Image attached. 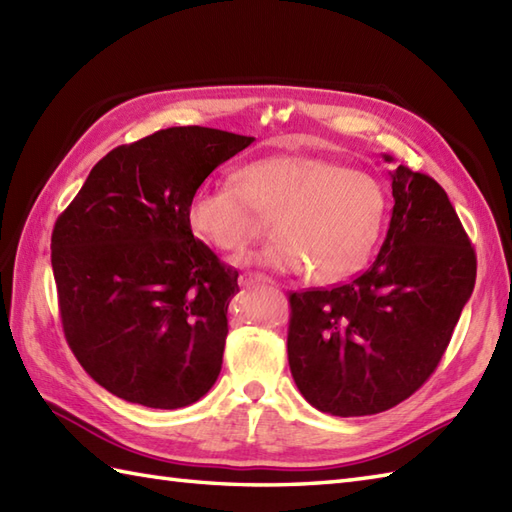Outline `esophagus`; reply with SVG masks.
I'll return each instance as SVG.
<instances>
[{
	"mask_svg": "<svg viewBox=\"0 0 512 512\" xmlns=\"http://www.w3.org/2000/svg\"><path fill=\"white\" fill-rule=\"evenodd\" d=\"M266 281H270V279L266 275H262V273H244V275H239V286L266 284Z\"/></svg>",
	"mask_w": 512,
	"mask_h": 512,
	"instance_id": "1",
	"label": "esophagus"
}]
</instances>
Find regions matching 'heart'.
I'll use <instances>...</instances> for the list:
<instances>
[{
	"instance_id": "heart-1",
	"label": "heart",
	"mask_w": 512,
	"mask_h": 512,
	"mask_svg": "<svg viewBox=\"0 0 512 512\" xmlns=\"http://www.w3.org/2000/svg\"><path fill=\"white\" fill-rule=\"evenodd\" d=\"M237 182H206L187 204L191 231L224 253H237L273 215L275 237L246 262L277 273L312 268L336 281L361 268L387 215L385 187L374 176L334 160L279 154L253 160Z\"/></svg>"
}]
</instances>
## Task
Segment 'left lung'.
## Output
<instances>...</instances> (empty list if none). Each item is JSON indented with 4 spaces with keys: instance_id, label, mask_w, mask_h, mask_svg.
<instances>
[{
    "instance_id": "1",
    "label": "left lung",
    "mask_w": 512,
    "mask_h": 512,
    "mask_svg": "<svg viewBox=\"0 0 512 512\" xmlns=\"http://www.w3.org/2000/svg\"><path fill=\"white\" fill-rule=\"evenodd\" d=\"M389 178L394 209L376 262L347 284L290 295V372L330 416H372L420 389L475 286V250L449 195L405 165Z\"/></svg>"
}]
</instances>
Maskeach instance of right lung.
Wrapping results in <instances>:
<instances>
[{
  "instance_id": "right-lung-1",
  "label": "right lung",
  "mask_w": 512,
  "mask_h": 512,
  "mask_svg": "<svg viewBox=\"0 0 512 512\" xmlns=\"http://www.w3.org/2000/svg\"><path fill=\"white\" fill-rule=\"evenodd\" d=\"M169 127L112 149L52 231L65 339L96 383L127 402L180 409L220 376L237 270L193 237L187 204L253 143Z\"/></svg>"
}]
</instances>
